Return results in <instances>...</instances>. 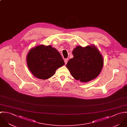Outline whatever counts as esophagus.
I'll use <instances>...</instances> for the list:
<instances>
[{
	"label": "esophagus",
	"instance_id": "34e87169",
	"mask_svg": "<svg viewBox=\"0 0 127 127\" xmlns=\"http://www.w3.org/2000/svg\"><path fill=\"white\" fill-rule=\"evenodd\" d=\"M68 61V59H67V58H66V59H64V62H65V64H66L67 63Z\"/></svg>",
	"mask_w": 127,
	"mask_h": 127
}]
</instances>
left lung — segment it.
I'll return each instance as SVG.
<instances>
[{"instance_id":"1","label":"left lung","mask_w":127,"mask_h":127,"mask_svg":"<svg viewBox=\"0 0 127 127\" xmlns=\"http://www.w3.org/2000/svg\"><path fill=\"white\" fill-rule=\"evenodd\" d=\"M73 54L74 57L69 60L66 67L75 79L83 82H88L100 74L103 60L95 46H77Z\"/></svg>"}]
</instances>
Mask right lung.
<instances>
[{
    "instance_id": "1",
    "label": "right lung",
    "mask_w": 127,
    "mask_h": 127,
    "mask_svg": "<svg viewBox=\"0 0 127 127\" xmlns=\"http://www.w3.org/2000/svg\"><path fill=\"white\" fill-rule=\"evenodd\" d=\"M27 63L32 74L42 79L49 78L54 75L56 69L65 64L61 54L55 48L44 45L30 50Z\"/></svg>"
}]
</instances>
